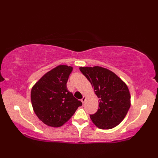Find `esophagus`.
Instances as JSON below:
<instances>
[{
  "label": "esophagus",
  "mask_w": 158,
  "mask_h": 158,
  "mask_svg": "<svg viewBox=\"0 0 158 158\" xmlns=\"http://www.w3.org/2000/svg\"><path fill=\"white\" fill-rule=\"evenodd\" d=\"M85 100H86V98H85V96H83V98H82V99L81 100V101L82 102V103H84L85 101Z\"/></svg>",
  "instance_id": "1"
}]
</instances>
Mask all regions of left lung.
Segmentation results:
<instances>
[{"label": "left lung", "instance_id": "1", "mask_svg": "<svg viewBox=\"0 0 158 158\" xmlns=\"http://www.w3.org/2000/svg\"><path fill=\"white\" fill-rule=\"evenodd\" d=\"M79 70L91 83L99 98V109L89 115L92 122L103 130L119 125L130 107L131 97L127 85L113 72L101 66L80 67Z\"/></svg>", "mask_w": 158, "mask_h": 158}]
</instances>
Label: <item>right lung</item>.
<instances>
[{
    "label": "right lung",
    "instance_id": "1",
    "mask_svg": "<svg viewBox=\"0 0 158 158\" xmlns=\"http://www.w3.org/2000/svg\"><path fill=\"white\" fill-rule=\"evenodd\" d=\"M72 66L59 65L45 74L31 90L32 108L47 126L58 127L70 119L82 102L67 89Z\"/></svg>",
    "mask_w": 158,
    "mask_h": 158
}]
</instances>
